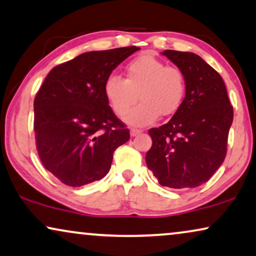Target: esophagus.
Masks as SVG:
<instances>
[{
	"mask_svg": "<svg viewBox=\"0 0 256 256\" xmlns=\"http://www.w3.org/2000/svg\"><path fill=\"white\" fill-rule=\"evenodd\" d=\"M142 130H138V128H131V131H130V134H131V137H136V136H139L142 134Z\"/></svg>",
	"mask_w": 256,
	"mask_h": 256,
	"instance_id": "obj_1",
	"label": "esophagus"
}]
</instances>
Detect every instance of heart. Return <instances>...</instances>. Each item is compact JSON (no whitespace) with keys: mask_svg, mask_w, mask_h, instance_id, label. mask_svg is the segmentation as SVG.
<instances>
[{"mask_svg":"<svg viewBox=\"0 0 256 256\" xmlns=\"http://www.w3.org/2000/svg\"><path fill=\"white\" fill-rule=\"evenodd\" d=\"M124 80L110 76L104 83V96L117 116H124L139 96L142 103L125 116L132 126H146L159 116L168 117L182 106L186 80L176 66H166L152 54H140L126 64Z\"/></svg>","mask_w":256,"mask_h":256,"instance_id":"b5f03b06","label":"heart"}]
</instances>
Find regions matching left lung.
<instances>
[{
	"label": "left lung",
	"mask_w": 256,
	"mask_h": 256,
	"mask_svg": "<svg viewBox=\"0 0 256 256\" xmlns=\"http://www.w3.org/2000/svg\"><path fill=\"white\" fill-rule=\"evenodd\" d=\"M182 71L186 96L168 124L150 128L146 165L162 186L193 188L208 182L224 162L233 106L222 78L193 52H162Z\"/></svg>",
	"instance_id": "left-lung-1"
}]
</instances>
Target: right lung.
Here are the masks:
<instances>
[{
	"mask_svg": "<svg viewBox=\"0 0 256 256\" xmlns=\"http://www.w3.org/2000/svg\"><path fill=\"white\" fill-rule=\"evenodd\" d=\"M137 46L88 51L54 66L34 100V130L40 159L71 187L100 180L114 150L130 139L104 96L112 71Z\"/></svg>",
	"mask_w": 256,
	"mask_h": 256,
	"instance_id": "add662e5",
	"label": "right lung"
}]
</instances>
